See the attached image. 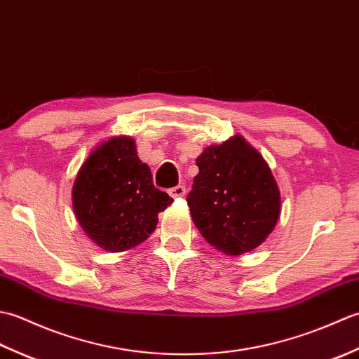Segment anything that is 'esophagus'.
<instances>
[{
    "label": "esophagus",
    "instance_id": "34e87169",
    "mask_svg": "<svg viewBox=\"0 0 359 359\" xmlns=\"http://www.w3.org/2000/svg\"><path fill=\"white\" fill-rule=\"evenodd\" d=\"M187 193V189L184 185H177L170 189V196L174 197V199H179V197H184Z\"/></svg>",
    "mask_w": 359,
    "mask_h": 359
}]
</instances>
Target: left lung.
I'll list each match as a JSON object with an SVG mask.
<instances>
[{
    "label": "left lung",
    "instance_id": "left-lung-1",
    "mask_svg": "<svg viewBox=\"0 0 359 359\" xmlns=\"http://www.w3.org/2000/svg\"><path fill=\"white\" fill-rule=\"evenodd\" d=\"M187 202L197 230L225 255L259 247L278 222L280 196L269 165L241 135L212 144L196 160Z\"/></svg>",
    "mask_w": 359,
    "mask_h": 359
}]
</instances>
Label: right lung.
Here are the masks:
<instances>
[{
    "mask_svg": "<svg viewBox=\"0 0 359 359\" xmlns=\"http://www.w3.org/2000/svg\"><path fill=\"white\" fill-rule=\"evenodd\" d=\"M74 211L86 234L106 251H125L154 233L157 215L172 199L152 184L134 140L116 137L100 144L77 174Z\"/></svg>",
    "mask_w": 359,
    "mask_h": 359,
    "instance_id": "add662e5",
    "label": "right lung"
}]
</instances>
